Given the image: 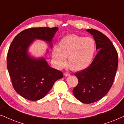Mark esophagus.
<instances>
[{
  "mask_svg": "<svg viewBox=\"0 0 124 124\" xmlns=\"http://www.w3.org/2000/svg\"><path fill=\"white\" fill-rule=\"evenodd\" d=\"M64 76L65 77L70 76V73H68V72H66V73H65V74H64Z\"/></svg>",
  "mask_w": 124,
  "mask_h": 124,
  "instance_id": "1",
  "label": "esophagus"
}]
</instances>
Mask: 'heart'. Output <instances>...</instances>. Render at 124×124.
Segmentation results:
<instances>
[{
  "label": "heart",
  "mask_w": 124,
  "mask_h": 124,
  "mask_svg": "<svg viewBox=\"0 0 124 124\" xmlns=\"http://www.w3.org/2000/svg\"><path fill=\"white\" fill-rule=\"evenodd\" d=\"M95 50L94 40L90 38H84L76 35H67L62 38L59 47L53 50V58L58 66L62 67L68 64L75 71L84 70L90 65Z\"/></svg>",
  "instance_id": "1"
}]
</instances>
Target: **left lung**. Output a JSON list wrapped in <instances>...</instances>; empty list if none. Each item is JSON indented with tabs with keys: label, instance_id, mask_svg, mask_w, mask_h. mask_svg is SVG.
Instances as JSON below:
<instances>
[{
	"label": "left lung",
	"instance_id": "obj_1",
	"mask_svg": "<svg viewBox=\"0 0 124 124\" xmlns=\"http://www.w3.org/2000/svg\"><path fill=\"white\" fill-rule=\"evenodd\" d=\"M87 31L93 36L99 50L89 67L74 74L78 83L73 93L82 103L91 104L103 98L112 86L118 59L115 47L106 35L94 29Z\"/></svg>",
	"mask_w": 124,
	"mask_h": 124
}]
</instances>
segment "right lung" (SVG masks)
Returning <instances> with one entry per match:
<instances>
[{
  "label": "right lung",
  "mask_w": 124,
  "mask_h": 124,
  "mask_svg": "<svg viewBox=\"0 0 124 124\" xmlns=\"http://www.w3.org/2000/svg\"><path fill=\"white\" fill-rule=\"evenodd\" d=\"M58 29L30 28L19 33L11 43L7 56V69L15 90L26 99L35 101L43 98L55 82L63 77V73L51 67L45 59H34L27 53L35 39L51 42Z\"/></svg>",
  "instance_id": "obj_1"
}]
</instances>
